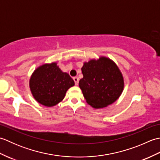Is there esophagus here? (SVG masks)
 I'll use <instances>...</instances> for the list:
<instances>
[{"instance_id":"1","label":"esophagus","mask_w":160,"mask_h":160,"mask_svg":"<svg viewBox=\"0 0 160 160\" xmlns=\"http://www.w3.org/2000/svg\"><path fill=\"white\" fill-rule=\"evenodd\" d=\"M73 80H74V82H75V84H76V85H78V82H79V78H78V77H74L73 78Z\"/></svg>"}]
</instances>
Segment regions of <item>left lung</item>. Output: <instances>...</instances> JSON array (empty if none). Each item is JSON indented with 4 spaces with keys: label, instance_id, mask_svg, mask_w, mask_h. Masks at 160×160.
Returning a JSON list of instances; mask_svg holds the SVG:
<instances>
[{
    "label": "left lung",
    "instance_id": "obj_1",
    "mask_svg": "<svg viewBox=\"0 0 160 160\" xmlns=\"http://www.w3.org/2000/svg\"><path fill=\"white\" fill-rule=\"evenodd\" d=\"M83 78L79 81L87 102L94 108H102L113 104L120 96L124 82L117 64L108 58L100 56L84 62Z\"/></svg>",
    "mask_w": 160,
    "mask_h": 160
}]
</instances>
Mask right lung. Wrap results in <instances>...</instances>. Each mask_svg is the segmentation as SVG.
I'll return each instance as SVG.
<instances>
[{"instance_id":"1","label":"right lung","mask_w":160,"mask_h":160,"mask_svg":"<svg viewBox=\"0 0 160 160\" xmlns=\"http://www.w3.org/2000/svg\"><path fill=\"white\" fill-rule=\"evenodd\" d=\"M69 74L63 72L56 62L44 64L33 71L29 88L34 99L45 107H53L62 101L67 91L74 86Z\"/></svg>"}]
</instances>
